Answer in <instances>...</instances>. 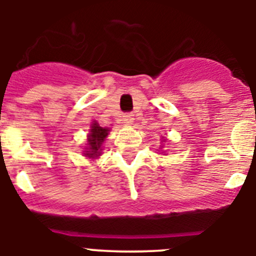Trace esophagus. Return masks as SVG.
Returning <instances> with one entry per match:
<instances>
[{
  "mask_svg": "<svg viewBox=\"0 0 256 256\" xmlns=\"http://www.w3.org/2000/svg\"><path fill=\"white\" fill-rule=\"evenodd\" d=\"M133 120H134V118H133L132 114H124L123 115V122L126 124V126L132 124Z\"/></svg>",
  "mask_w": 256,
  "mask_h": 256,
  "instance_id": "esophagus-1",
  "label": "esophagus"
}]
</instances>
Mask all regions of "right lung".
<instances>
[{
    "label": "right lung",
    "instance_id": "right-lung-1",
    "mask_svg": "<svg viewBox=\"0 0 256 256\" xmlns=\"http://www.w3.org/2000/svg\"><path fill=\"white\" fill-rule=\"evenodd\" d=\"M110 130L108 128H102L98 126L96 120L91 124V130L87 136V148H86L84 155L87 158H98L102 151V144L105 138L108 137Z\"/></svg>",
    "mask_w": 256,
    "mask_h": 256
}]
</instances>
